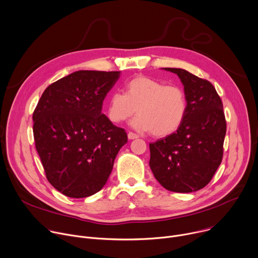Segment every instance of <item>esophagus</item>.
I'll return each instance as SVG.
<instances>
[{
	"instance_id": "esophagus-1",
	"label": "esophagus",
	"mask_w": 258,
	"mask_h": 258,
	"mask_svg": "<svg viewBox=\"0 0 258 258\" xmlns=\"http://www.w3.org/2000/svg\"><path fill=\"white\" fill-rule=\"evenodd\" d=\"M128 138L129 139H136V138H138V135L137 134H135V133H133V132H129L128 133Z\"/></svg>"
}]
</instances>
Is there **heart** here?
I'll use <instances>...</instances> for the list:
<instances>
[{"instance_id":"1","label":"heart","mask_w":258,"mask_h":258,"mask_svg":"<svg viewBox=\"0 0 258 258\" xmlns=\"http://www.w3.org/2000/svg\"><path fill=\"white\" fill-rule=\"evenodd\" d=\"M188 110L185 90L179 85L148 76H137L125 84V93H112L108 114L111 121L121 123L137 111L132 126L156 137H166L176 132L183 124Z\"/></svg>"}]
</instances>
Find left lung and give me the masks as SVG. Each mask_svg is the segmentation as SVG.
Here are the masks:
<instances>
[{
	"label": "left lung",
	"instance_id": "8db88e82",
	"mask_svg": "<svg viewBox=\"0 0 258 258\" xmlns=\"http://www.w3.org/2000/svg\"><path fill=\"white\" fill-rule=\"evenodd\" d=\"M179 76L188 110L173 134L149 143V167L167 190L197 191L213 179L223 160L227 130L223 102L214 85L180 68H164Z\"/></svg>",
	"mask_w": 258,
	"mask_h": 258
}]
</instances>
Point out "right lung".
Wrapping results in <instances>:
<instances>
[{"label": "right lung", "mask_w": 258, "mask_h": 258, "mask_svg": "<svg viewBox=\"0 0 258 258\" xmlns=\"http://www.w3.org/2000/svg\"><path fill=\"white\" fill-rule=\"evenodd\" d=\"M120 71H76L48 85L33 112V136L47 181L72 198L107 183L127 133L101 113Z\"/></svg>", "instance_id": "obj_1"}]
</instances>
